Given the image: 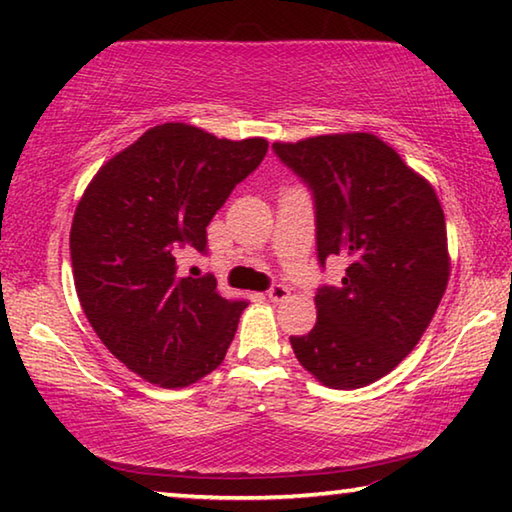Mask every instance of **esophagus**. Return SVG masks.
<instances>
[{
    "mask_svg": "<svg viewBox=\"0 0 512 512\" xmlns=\"http://www.w3.org/2000/svg\"><path fill=\"white\" fill-rule=\"evenodd\" d=\"M266 296L271 298L273 302H282L284 298H289V287L287 284H271L266 291Z\"/></svg>",
    "mask_w": 512,
    "mask_h": 512,
    "instance_id": "34e87169",
    "label": "esophagus"
}]
</instances>
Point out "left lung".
I'll return each instance as SVG.
<instances>
[{
  "instance_id": "8db88e82",
  "label": "left lung",
  "mask_w": 512,
  "mask_h": 512,
  "mask_svg": "<svg viewBox=\"0 0 512 512\" xmlns=\"http://www.w3.org/2000/svg\"><path fill=\"white\" fill-rule=\"evenodd\" d=\"M314 198L318 264L343 255L339 287H318V320L291 336L296 359L339 391L368 386L415 345L449 280L445 214L433 187L370 133L275 142Z\"/></svg>"
}]
</instances>
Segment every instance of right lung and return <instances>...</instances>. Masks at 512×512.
Returning a JSON list of instances; mask_svg holds the SVG:
<instances>
[{"mask_svg":"<svg viewBox=\"0 0 512 512\" xmlns=\"http://www.w3.org/2000/svg\"><path fill=\"white\" fill-rule=\"evenodd\" d=\"M266 149L262 137L153 126L103 164L76 207L69 250L81 307L103 345L151 384H194L235 339L246 302L225 300L210 273L185 277L178 255L207 253L212 216Z\"/></svg>","mask_w":512,"mask_h":512,"instance_id":"1","label":"right lung"}]
</instances>
